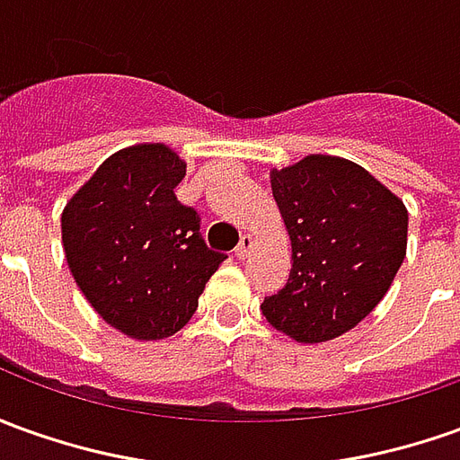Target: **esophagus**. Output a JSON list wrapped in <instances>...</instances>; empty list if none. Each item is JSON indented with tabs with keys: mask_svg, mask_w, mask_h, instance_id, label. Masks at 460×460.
Returning <instances> with one entry per match:
<instances>
[{
	"mask_svg": "<svg viewBox=\"0 0 460 460\" xmlns=\"http://www.w3.org/2000/svg\"><path fill=\"white\" fill-rule=\"evenodd\" d=\"M252 250H255V237L243 235V237H240V245L235 248V255H237V258H243V261H245V258H250V255H252Z\"/></svg>",
	"mask_w": 460,
	"mask_h": 460,
	"instance_id": "esophagus-1",
	"label": "esophagus"
}]
</instances>
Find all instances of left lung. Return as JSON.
<instances>
[{
	"mask_svg": "<svg viewBox=\"0 0 460 460\" xmlns=\"http://www.w3.org/2000/svg\"><path fill=\"white\" fill-rule=\"evenodd\" d=\"M272 198L290 235L293 270L262 315L297 343L353 331L381 303L408 248V210L366 167L305 155L270 170Z\"/></svg>",
	"mask_w": 460,
	"mask_h": 460,
	"instance_id": "obj_1",
	"label": "left lung"
}]
</instances>
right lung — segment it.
Returning a JSON list of instances; mask_svg holds the SVG:
<instances>
[{"label":"right lung","instance_id":"obj_1","mask_svg":"<svg viewBox=\"0 0 460 460\" xmlns=\"http://www.w3.org/2000/svg\"><path fill=\"white\" fill-rule=\"evenodd\" d=\"M188 163L164 142L110 155L66 199L62 248L94 313L135 341L185 328L225 255L199 237V217L175 188Z\"/></svg>","mask_w":460,"mask_h":460}]
</instances>
